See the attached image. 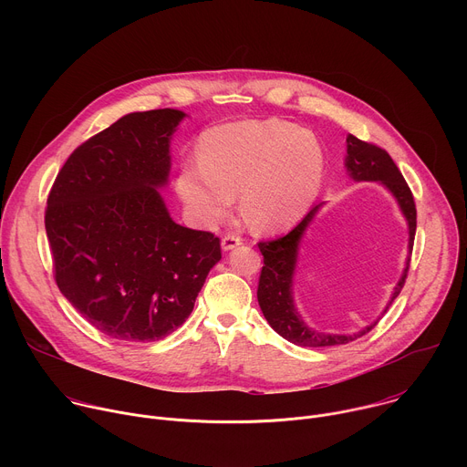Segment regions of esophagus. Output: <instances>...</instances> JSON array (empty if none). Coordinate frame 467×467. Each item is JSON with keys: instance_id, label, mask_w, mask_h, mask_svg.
Masks as SVG:
<instances>
[{"instance_id": "obj_1", "label": "esophagus", "mask_w": 467, "mask_h": 467, "mask_svg": "<svg viewBox=\"0 0 467 467\" xmlns=\"http://www.w3.org/2000/svg\"><path fill=\"white\" fill-rule=\"evenodd\" d=\"M240 244H242V238H240L238 234H225V236L222 238V247H223V251H231V249L238 247Z\"/></svg>"}]
</instances>
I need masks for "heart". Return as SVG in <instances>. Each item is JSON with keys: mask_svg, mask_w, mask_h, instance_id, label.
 Segmentation results:
<instances>
[{"mask_svg": "<svg viewBox=\"0 0 467 467\" xmlns=\"http://www.w3.org/2000/svg\"><path fill=\"white\" fill-rule=\"evenodd\" d=\"M199 161L177 173V192L202 225H216L233 209L249 227L274 233L296 223L314 202L323 173L319 144L283 119H245L207 130L199 140Z\"/></svg>", "mask_w": 467, "mask_h": 467, "instance_id": "1", "label": "heart"}]
</instances>
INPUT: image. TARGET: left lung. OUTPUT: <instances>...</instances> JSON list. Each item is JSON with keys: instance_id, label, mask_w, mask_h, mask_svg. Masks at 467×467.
I'll return each mask as SVG.
<instances>
[{"instance_id": "1", "label": "left lung", "mask_w": 467, "mask_h": 467, "mask_svg": "<svg viewBox=\"0 0 467 467\" xmlns=\"http://www.w3.org/2000/svg\"><path fill=\"white\" fill-rule=\"evenodd\" d=\"M346 168L355 181H379L391 192V195L397 199L399 207H401V211L409 222V234H410L409 249L412 253L414 236H416L414 195H412L405 177L401 175V171H399V168L395 166L391 157L386 153V150L349 135L348 137ZM319 207H321V203L312 207L310 213L288 234L275 238V240H268V242H258V249L264 256V265H262L260 279H258V290H256V297H258L262 314L265 319H268V323L272 325V328L277 332V335H281L285 340H288L296 346H301V348H328V346L349 344V342L368 335V332L380 319L379 317L377 321L368 325L364 330L355 332V335H328V332H319V330L306 327V323L297 314V310L294 306V299H292V279H294V272H296L299 242H301L308 223L319 211ZM409 268H410V256L407 260V268L403 272V277L397 283L386 310L389 308L393 299L401 294L405 281H407Z\"/></svg>"}]
</instances>
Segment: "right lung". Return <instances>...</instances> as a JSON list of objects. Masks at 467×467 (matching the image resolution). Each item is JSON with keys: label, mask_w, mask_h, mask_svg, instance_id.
Segmentation results:
<instances>
[{"label": "right lung", "mask_w": 467, "mask_h": 467, "mask_svg": "<svg viewBox=\"0 0 467 467\" xmlns=\"http://www.w3.org/2000/svg\"><path fill=\"white\" fill-rule=\"evenodd\" d=\"M184 112H130L83 142L60 168L46 207L53 275L103 335L155 342L190 316L220 238L175 223L159 193Z\"/></svg>", "instance_id": "1"}]
</instances>
